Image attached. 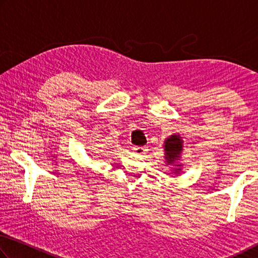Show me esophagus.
<instances>
[{"label": "esophagus", "instance_id": "obj_1", "mask_svg": "<svg viewBox=\"0 0 258 258\" xmlns=\"http://www.w3.org/2000/svg\"><path fill=\"white\" fill-rule=\"evenodd\" d=\"M133 151H134L135 153H136V154H138V155L145 154V153L147 152L145 146H135V147L133 148Z\"/></svg>", "mask_w": 258, "mask_h": 258}]
</instances>
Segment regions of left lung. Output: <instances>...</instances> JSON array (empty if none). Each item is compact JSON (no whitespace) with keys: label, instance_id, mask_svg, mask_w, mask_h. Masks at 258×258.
Here are the masks:
<instances>
[{"label":"left lung","instance_id":"obj_1","mask_svg":"<svg viewBox=\"0 0 258 258\" xmlns=\"http://www.w3.org/2000/svg\"><path fill=\"white\" fill-rule=\"evenodd\" d=\"M182 143L183 142L181 141V137H180L179 135H172V136L166 138L164 142L166 164H173L175 166V169H173V173L175 174H179L180 171H181V169H180L181 164H178L177 161H179L180 155H181Z\"/></svg>","mask_w":258,"mask_h":258}]
</instances>
